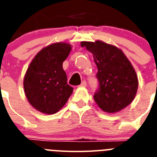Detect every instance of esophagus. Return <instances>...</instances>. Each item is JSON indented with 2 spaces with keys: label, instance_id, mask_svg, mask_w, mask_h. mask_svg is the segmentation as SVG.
I'll return each mask as SVG.
<instances>
[{
  "label": "esophagus",
  "instance_id": "34e87169",
  "mask_svg": "<svg viewBox=\"0 0 157 157\" xmlns=\"http://www.w3.org/2000/svg\"><path fill=\"white\" fill-rule=\"evenodd\" d=\"M87 85V82L85 81V80H83L82 82H81V84H80V86L82 87H85Z\"/></svg>",
  "mask_w": 157,
  "mask_h": 157
}]
</instances>
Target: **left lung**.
Masks as SVG:
<instances>
[{"instance_id":"left-lung-1","label":"left lung","mask_w":157,"mask_h":157,"mask_svg":"<svg viewBox=\"0 0 157 157\" xmlns=\"http://www.w3.org/2000/svg\"><path fill=\"white\" fill-rule=\"evenodd\" d=\"M93 55L97 66L99 88L94 99L103 111L114 113L130 104L138 88L136 72L126 55L116 46L102 41L81 42Z\"/></svg>"}]
</instances>
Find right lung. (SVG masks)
Returning <instances> with one entry per match:
<instances>
[{
    "instance_id": "1",
    "label": "right lung",
    "mask_w": 157,
    "mask_h": 157,
    "mask_svg": "<svg viewBox=\"0 0 157 157\" xmlns=\"http://www.w3.org/2000/svg\"><path fill=\"white\" fill-rule=\"evenodd\" d=\"M71 49L68 43H54L41 50L31 61L24 76V88L28 102L37 111L55 114L73 93L62 68Z\"/></svg>"
}]
</instances>
